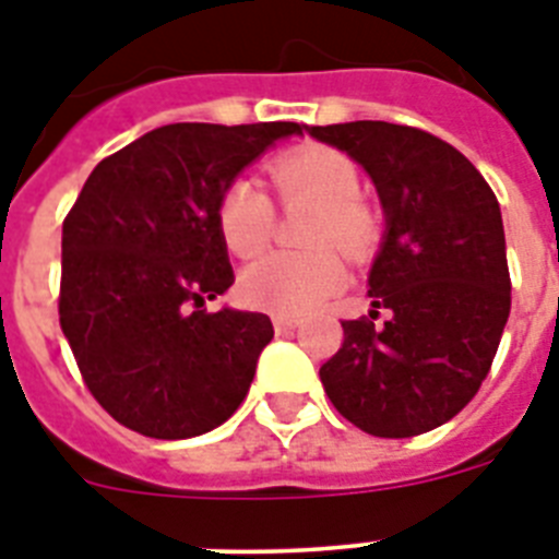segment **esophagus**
Masks as SVG:
<instances>
[{
  "label": "esophagus",
  "mask_w": 559,
  "mask_h": 559,
  "mask_svg": "<svg viewBox=\"0 0 559 559\" xmlns=\"http://www.w3.org/2000/svg\"><path fill=\"white\" fill-rule=\"evenodd\" d=\"M272 324H275V333H289L296 331L298 324H301V319H298V316H275Z\"/></svg>",
  "instance_id": "34e87169"
}]
</instances>
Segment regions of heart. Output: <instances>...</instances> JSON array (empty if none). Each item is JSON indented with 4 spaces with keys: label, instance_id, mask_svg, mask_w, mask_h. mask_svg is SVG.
Instances as JSON below:
<instances>
[{
    "label": "heart",
    "instance_id": "1",
    "mask_svg": "<svg viewBox=\"0 0 559 559\" xmlns=\"http://www.w3.org/2000/svg\"><path fill=\"white\" fill-rule=\"evenodd\" d=\"M270 182L284 209L298 202L316 205L307 223L301 254H266L240 275V296L246 305L278 316L310 313L313 307L336 296L345 284L342 259L368 261L380 243V214L368 205L357 162L336 147L301 144L270 162ZM275 202L252 179H235L217 200V228L223 243L237 258H254L275 235ZM336 251L341 253L335 254Z\"/></svg>",
    "mask_w": 559,
    "mask_h": 559
}]
</instances>
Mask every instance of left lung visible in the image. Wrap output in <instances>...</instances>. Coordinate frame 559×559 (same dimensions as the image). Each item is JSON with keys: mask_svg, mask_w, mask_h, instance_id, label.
Returning a JSON list of instances; mask_svg holds the SVG:
<instances>
[{"mask_svg": "<svg viewBox=\"0 0 559 559\" xmlns=\"http://www.w3.org/2000/svg\"><path fill=\"white\" fill-rule=\"evenodd\" d=\"M357 159L385 209L371 266V316L345 340L322 385L345 420L377 438H415L476 397L511 316L499 200L476 165L438 135L389 121L310 127ZM380 309L390 319L376 324Z\"/></svg>", "mask_w": 559, "mask_h": 559, "instance_id": "8db88e82", "label": "left lung"}]
</instances>
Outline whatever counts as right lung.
<instances>
[{
  "label": "right lung",
  "instance_id": "right-lung-1",
  "mask_svg": "<svg viewBox=\"0 0 559 559\" xmlns=\"http://www.w3.org/2000/svg\"><path fill=\"white\" fill-rule=\"evenodd\" d=\"M293 121L165 124L98 162L63 219L60 328L118 424L179 441L226 424L272 340L270 316L205 313L235 284L217 200Z\"/></svg>",
  "mask_w": 559,
  "mask_h": 559
}]
</instances>
